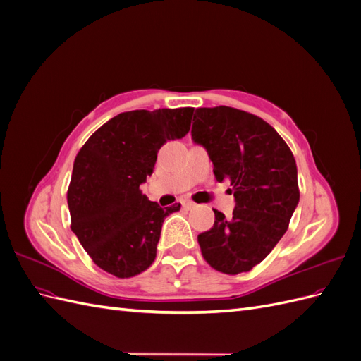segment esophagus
Wrapping results in <instances>:
<instances>
[{"label": "esophagus", "mask_w": 361, "mask_h": 361, "mask_svg": "<svg viewBox=\"0 0 361 361\" xmlns=\"http://www.w3.org/2000/svg\"><path fill=\"white\" fill-rule=\"evenodd\" d=\"M182 204H183L185 209H192V207H195V203L191 202V200H183Z\"/></svg>", "instance_id": "obj_1"}]
</instances>
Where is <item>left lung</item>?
<instances>
[{"mask_svg": "<svg viewBox=\"0 0 361 361\" xmlns=\"http://www.w3.org/2000/svg\"><path fill=\"white\" fill-rule=\"evenodd\" d=\"M192 141L203 146L218 182L231 180L232 218L214 209L212 228L199 235L204 260L224 274L260 264L288 231L300 202L297 164L265 120L231 106L199 108Z\"/></svg>", "mask_w": 361, "mask_h": 361, "instance_id": "1", "label": "left lung"}]
</instances>
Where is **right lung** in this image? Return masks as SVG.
Listing matches in <instances>:
<instances>
[{"label":"right lung","mask_w":361,"mask_h":361,"mask_svg":"<svg viewBox=\"0 0 361 361\" xmlns=\"http://www.w3.org/2000/svg\"><path fill=\"white\" fill-rule=\"evenodd\" d=\"M194 108L120 113L85 141L73 162L71 228L94 264L118 279L134 277L157 257L161 227L180 203L161 207L141 192L158 150L188 134Z\"/></svg>","instance_id":"obj_1"}]
</instances>
